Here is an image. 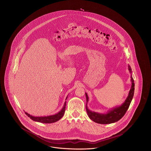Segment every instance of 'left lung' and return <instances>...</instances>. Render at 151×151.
I'll use <instances>...</instances> for the list:
<instances>
[{
	"instance_id": "obj_1",
	"label": "left lung",
	"mask_w": 151,
	"mask_h": 151,
	"mask_svg": "<svg viewBox=\"0 0 151 151\" xmlns=\"http://www.w3.org/2000/svg\"><path fill=\"white\" fill-rule=\"evenodd\" d=\"M129 72H131V68L130 66L129 65ZM131 80L132 81V86L129 91V96L125 102L122 104L121 106L113 109L112 110L109 111L106 114H101L99 113H97L95 112H92L90 111L86 106V110L88 115L90 119L92 120L93 122H96L100 124H110L111 123L117 122L119 119H121L122 117L125 114L127 110L129 108L130 103L134 96V90H135V83L134 80L132 76H131ZM86 95V103L88 101V97L87 94Z\"/></svg>"
}]
</instances>
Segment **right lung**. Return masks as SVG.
Wrapping results in <instances>:
<instances>
[{
	"instance_id": "obj_1",
	"label": "right lung",
	"mask_w": 151,
	"mask_h": 151,
	"mask_svg": "<svg viewBox=\"0 0 151 151\" xmlns=\"http://www.w3.org/2000/svg\"><path fill=\"white\" fill-rule=\"evenodd\" d=\"M67 98H66V99H67ZM65 105H66V101L65 102L64 106H63V108H62V109L59 113H58L57 114H56L55 115H50V116H33L32 115H30L29 114H28L26 112H25V113L31 119L33 120L34 121L41 122V123H51L57 122L62 118V116H63L64 113H65Z\"/></svg>"
}]
</instances>
